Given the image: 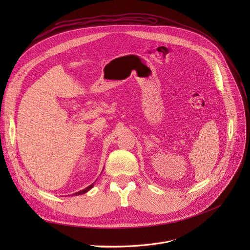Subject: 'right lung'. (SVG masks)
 I'll list each match as a JSON object with an SVG mask.
<instances>
[{"label": "right lung", "mask_w": 250, "mask_h": 250, "mask_svg": "<svg viewBox=\"0 0 250 250\" xmlns=\"http://www.w3.org/2000/svg\"><path fill=\"white\" fill-rule=\"evenodd\" d=\"M94 184H95V183L91 184L90 186H88L87 188H85V189H83V190H81V191H79V192H76V193H75V194H73L72 196H79V195H83V194L87 193L89 190H91V189L94 187Z\"/></svg>", "instance_id": "right-lung-1"}]
</instances>
